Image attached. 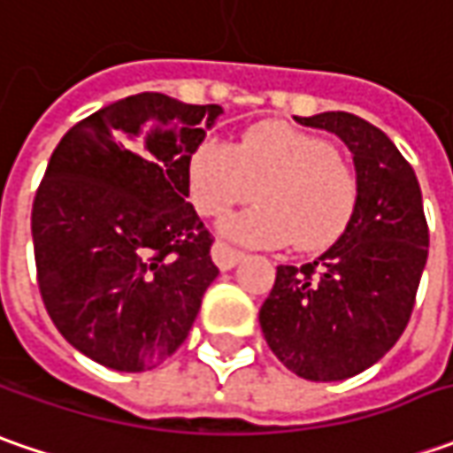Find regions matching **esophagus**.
<instances>
[{
    "instance_id": "esophagus-1",
    "label": "esophagus",
    "mask_w": 453,
    "mask_h": 453,
    "mask_svg": "<svg viewBox=\"0 0 453 453\" xmlns=\"http://www.w3.org/2000/svg\"><path fill=\"white\" fill-rule=\"evenodd\" d=\"M242 257H244V252H239V250L224 244V242H214V247H211V259H214L219 270H232V267L239 265Z\"/></svg>"
}]
</instances>
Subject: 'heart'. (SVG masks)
Listing matches in <instances>:
<instances>
[{
	"label": "heart",
	"mask_w": 453,
	"mask_h": 453,
	"mask_svg": "<svg viewBox=\"0 0 453 453\" xmlns=\"http://www.w3.org/2000/svg\"><path fill=\"white\" fill-rule=\"evenodd\" d=\"M186 186L203 217H224L257 196L259 203L221 224V232L254 247L295 244L318 252L338 239L356 214L360 181L333 141L288 123H259L236 143L203 138L186 164Z\"/></svg>",
	"instance_id": "b5f03b06"
}]
</instances>
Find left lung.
Returning a JSON list of instances; mask_svg holds the SVG:
<instances>
[{
  "mask_svg": "<svg viewBox=\"0 0 453 453\" xmlns=\"http://www.w3.org/2000/svg\"><path fill=\"white\" fill-rule=\"evenodd\" d=\"M353 153L360 199L348 229L303 267L280 265L259 325L270 350L307 380H345L406 330L428 257L421 186L393 141L353 113L297 118Z\"/></svg>",
  "mask_w": 453,
  "mask_h": 453,
  "instance_id": "8db88e82",
  "label": "left lung"
}]
</instances>
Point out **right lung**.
<instances>
[{
  "label": "right lung",
  "mask_w": 453,
  "mask_h": 453,
  "mask_svg": "<svg viewBox=\"0 0 453 453\" xmlns=\"http://www.w3.org/2000/svg\"><path fill=\"white\" fill-rule=\"evenodd\" d=\"M219 115L141 93L52 150L32 203L37 285L62 338L105 368L138 373L176 353L217 280L186 164Z\"/></svg>",
  "instance_id": "add662e5"
}]
</instances>
